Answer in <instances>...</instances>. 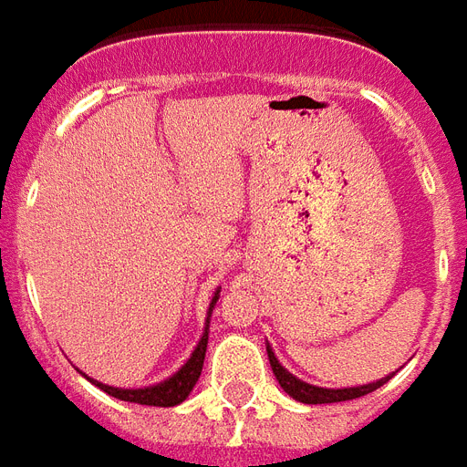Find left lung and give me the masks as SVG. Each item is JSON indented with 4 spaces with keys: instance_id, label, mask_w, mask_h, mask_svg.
<instances>
[{
    "instance_id": "left-lung-1",
    "label": "left lung",
    "mask_w": 467,
    "mask_h": 467,
    "mask_svg": "<svg viewBox=\"0 0 467 467\" xmlns=\"http://www.w3.org/2000/svg\"><path fill=\"white\" fill-rule=\"evenodd\" d=\"M267 357H270V367L272 371H275V376H277L279 386L285 388L286 393L292 395L294 400L298 402H306V405H326V402H342V400H354V398H361V395L367 393H374L376 388H381L383 383L390 379V376H386V379H381V381L376 383H368V386H357V388H337V390H333V388H318V386H308V383L298 381L296 376H292L289 371H286L282 364L277 361V357L272 354V349L267 347Z\"/></svg>"
}]
</instances>
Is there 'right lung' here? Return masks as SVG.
<instances>
[{
  "instance_id": "right-lung-1",
  "label": "right lung",
  "mask_w": 467,
  "mask_h": 467,
  "mask_svg": "<svg viewBox=\"0 0 467 467\" xmlns=\"http://www.w3.org/2000/svg\"><path fill=\"white\" fill-rule=\"evenodd\" d=\"M216 298H219V292H216V296L212 298L210 311L214 308ZM207 323H210V320H207ZM204 352H207V327H204L202 339H200V345H197V349L192 352V357L188 359V364H185V367H182L178 374L171 376L169 381L159 383V386L137 388V390H125V388L103 386V383L93 381V379H88V381H91L93 386H99L100 390H106L108 395L118 398V400L140 402V405H154V408H173V405H178V402H182L185 398H188L190 390H192V386H195L197 379H200V374H202Z\"/></svg>"
}]
</instances>
